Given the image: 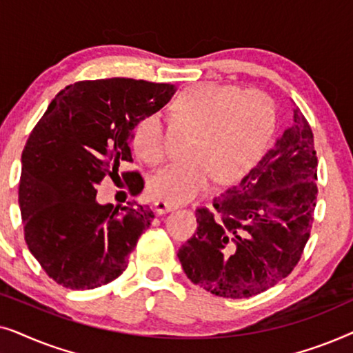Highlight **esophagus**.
Masks as SVG:
<instances>
[{"label": "esophagus", "mask_w": 353, "mask_h": 353, "mask_svg": "<svg viewBox=\"0 0 353 353\" xmlns=\"http://www.w3.org/2000/svg\"><path fill=\"white\" fill-rule=\"evenodd\" d=\"M154 207H156V212L159 215L167 214V212H172L176 209V205H173L170 202H165V201H157L156 204H154Z\"/></svg>", "instance_id": "34e87169"}]
</instances>
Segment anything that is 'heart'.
Segmentation results:
<instances>
[{
	"instance_id": "heart-1",
	"label": "heart",
	"mask_w": 353,
	"mask_h": 353,
	"mask_svg": "<svg viewBox=\"0 0 353 353\" xmlns=\"http://www.w3.org/2000/svg\"><path fill=\"white\" fill-rule=\"evenodd\" d=\"M173 109L196 127L188 162L178 163L149 181L154 197L183 204L207 191L212 180L228 183L255 165L276 123L273 99L262 91L204 83L185 88ZM134 151L151 165L167 161L168 148L161 115L144 117L134 128Z\"/></svg>"
}]
</instances>
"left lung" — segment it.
Instances as JSON below:
<instances>
[{
    "label": "left lung",
    "mask_w": 353,
    "mask_h": 353,
    "mask_svg": "<svg viewBox=\"0 0 353 353\" xmlns=\"http://www.w3.org/2000/svg\"><path fill=\"white\" fill-rule=\"evenodd\" d=\"M318 159L301 109L260 162L196 210L197 230L178 250L186 276L219 297L245 299L273 288L301 260L316 205Z\"/></svg>",
    "instance_id": "8db88e82"
}]
</instances>
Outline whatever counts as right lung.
Here are the masks:
<instances>
[{"label": "right lung", "mask_w": 353, "mask_h": 353, "mask_svg": "<svg viewBox=\"0 0 353 353\" xmlns=\"http://www.w3.org/2000/svg\"><path fill=\"white\" fill-rule=\"evenodd\" d=\"M175 85L133 79L83 80L65 86L32 130L22 152L19 205L23 236L48 276L69 289L104 286L125 272L128 255L154 219L148 205H101L104 178L133 162L134 128L161 110ZM132 196L139 173L123 172Z\"/></svg>", "instance_id": "1"}]
</instances>
